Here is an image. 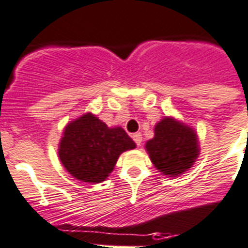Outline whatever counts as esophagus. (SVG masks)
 Listing matches in <instances>:
<instances>
[{
    "label": "esophagus",
    "mask_w": 248,
    "mask_h": 248,
    "mask_svg": "<svg viewBox=\"0 0 248 248\" xmlns=\"http://www.w3.org/2000/svg\"><path fill=\"white\" fill-rule=\"evenodd\" d=\"M132 138L137 146H140V144H142V134H140V133H134L132 136Z\"/></svg>",
    "instance_id": "34e87169"
}]
</instances>
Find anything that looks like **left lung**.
<instances>
[{
	"mask_svg": "<svg viewBox=\"0 0 248 248\" xmlns=\"http://www.w3.org/2000/svg\"><path fill=\"white\" fill-rule=\"evenodd\" d=\"M146 148L157 170L171 176L185 172L199 155L195 132L170 118L157 124L155 138L147 142Z\"/></svg>",
	"mask_w": 248,
	"mask_h": 248,
	"instance_id": "8db88e82",
	"label": "left lung"
}]
</instances>
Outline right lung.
<instances>
[{
  "instance_id": "1",
  "label": "right lung",
  "mask_w": 248,
  "mask_h": 248,
  "mask_svg": "<svg viewBox=\"0 0 248 248\" xmlns=\"http://www.w3.org/2000/svg\"><path fill=\"white\" fill-rule=\"evenodd\" d=\"M136 143L122 128H108L92 114H85L64 129L59 158L73 177L83 183H101L114 170L124 151Z\"/></svg>"
}]
</instances>
